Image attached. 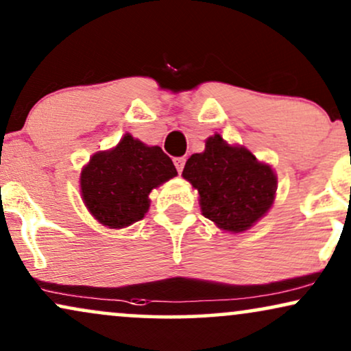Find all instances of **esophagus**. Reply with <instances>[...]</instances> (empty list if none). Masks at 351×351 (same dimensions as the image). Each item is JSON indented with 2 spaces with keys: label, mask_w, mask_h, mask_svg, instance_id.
Here are the masks:
<instances>
[{
  "label": "esophagus",
  "mask_w": 351,
  "mask_h": 351,
  "mask_svg": "<svg viewBox=\"0 0 351 351\" xmlns=\"http://www.w3.org/2000/svg\"><path fill=\"white\" fill-rule=\"evenodd\" d=\"M173 163H175V167H176V170H178V173H181V171H183V168H184L186 158L184 157H176V158H173Z\"/></svg>",
  "instance_id": "34e87169"
}]
</instances>
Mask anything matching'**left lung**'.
<instances>
[{
    "instance_id": "left-lung-1",
    "label": "left lung",
    "mask_w": 351,
    "mask_h": 351,
    "mask_svg": "<svg viewBox=\"0 0 351 351\" xmlns=\"http://www.w3.org/2000/svg\"><path fill=\"white\" fill-rule=\"evenodd\" d=\"M183 178L199 193L202 215L221 232L243 233L267 214L277 193V175L245 145L228 144L219 132L186 162Z\"/></svg>"
}]
</instances>
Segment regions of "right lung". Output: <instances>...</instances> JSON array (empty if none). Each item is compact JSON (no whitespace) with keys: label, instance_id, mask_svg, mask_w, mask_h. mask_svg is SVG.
<instances>
[{"label":"right lung","instance_id":"right-lung-1","mask_svg":"<svg viewBox=\"0 0 351 351\" xmlns=\"http://www.w3.org/2000/svg\"><path fill=\"white\" fill-rule=\"evenodd\" d=\"M176 175L171 158L158 145L126 132L114 147L99 150L82 167V202L104 227L126 228L147 214L152 189Z\"/></svg>","mask_w":351,"mask_h":351}]
</instances>
